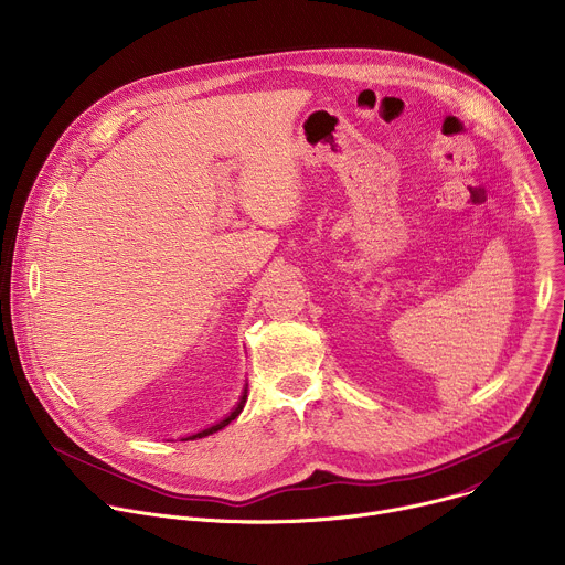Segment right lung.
Instances as JSON below:
<instances>
[{"label":"right lung","instance_id":"right-lung-1","mask_svg":"<svg viewBox=\"0 0 565 565\" xmlns=\"http://www.w3.org/2000/svg\"><path fill=\"white\" fill-rule=\"evenodd\" d=\"M246 399H248V386L244 388V393H241V397H238V402L234 405V409L223 418V420H218L216 425H212V427H207V429H201V431H196V434H192V436H185L183 440H194V438H205V436H210V434H214V431H218V429H223L225 425H230L241 412H244V407H246Z\"/></svg>","mask_w":565,"mask_h":565}]
</instances>
